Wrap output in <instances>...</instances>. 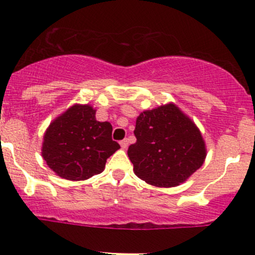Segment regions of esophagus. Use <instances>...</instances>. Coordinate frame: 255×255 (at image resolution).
Returning <instances> with one entry per match:
<instances>
[{
  "instance_id": "1",
  "label": "esophagus",
  "mask_w": 255,
  "mask_h": 255,
  "mask_svg": "<svg viewBox=\"0 0 255 255\" xmlns=\"http://www.w3.org/2000/svg\"><path fill=\"white\" fill-rule=\"evenodd\" d=\"M120 145H121V147L124 148V150H126V148L128 147V140L127 139H124L120 141Z\"/></svg>"
}]
</instances>
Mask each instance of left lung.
<instances>
[{
	"instance_id": "1",
	"label": "left lung",
	"mask_w": 255,
	"mask_h": 255,
	"mask_svg": "<svg viewBox=\"0 0 255 255\" xmlns=\"http://www.w3.org/2000/svg\"><path fill=\"white\" fill-rule=\"evenodd\" d=\"M135 144L128 148L134 172L157 187H174L203 165L206 150L200 131L174 104L140 114Z\"/></svg>"
}]
</instances>
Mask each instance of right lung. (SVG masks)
<instances>
[{
	"label": "right lung",
	"instance_id": "obj_1",
	"mask_svg": "<svg viewBox=\"0 0 255 255\" xmlns=\"http://www.w3.org/2000/svg\"><path fill=\"white\" fill-rule=\"evenodd\" d=\"M109 122L96 120L90 105H74L46 129L43 158L58 176L81 181L103 171L105 162L120 148Z\"/></svg>",
	"mask_w": 255,
	"mask_h": 255
}]
</instances>
